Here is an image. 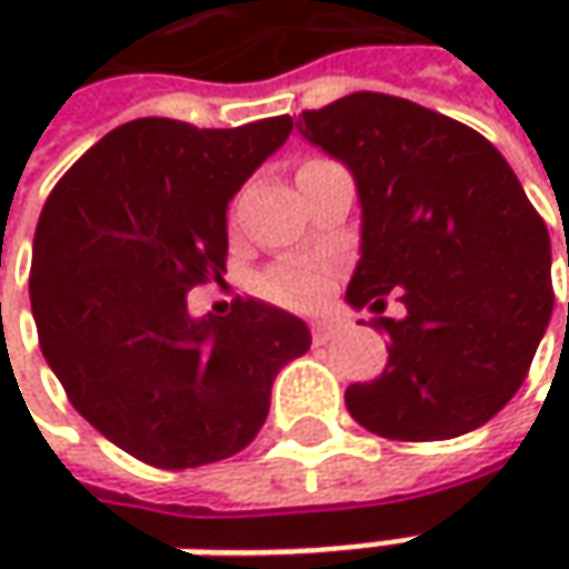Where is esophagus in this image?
<instances>
[{"instance_id":"1","label":"esophagus","mask_w":569,"mask_h":569,"mask_svg":"<svg viewBox=\"0 0 569 569\" xmlns=\"http://www.w3.org/2000/svg\"><path fill=\"white\" fill-rule=\"evenodd\" d=\"M336 332H339V322H332V319H317V322H313V341H317V345H326Z\"/></svg>"}]
</instances>
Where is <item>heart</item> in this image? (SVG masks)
Segmentation results:
<instances>
[{"mask_svg": "<svg viewBox=\"0 0 569 569\" xmlns=\"http://www.w3.org/2000/svg\"><path fill=\"white\" fill-rule=\"evenodd\" d=\"M262 295L291 307V310H310L326 300L329 288H332V266L313 259V256H297V259H284L272 266L262 274Z\"/></svg>", "mask_w": 569, "mask_h": 569, "instance_id": "1", "label": "heart"}]
</instances>
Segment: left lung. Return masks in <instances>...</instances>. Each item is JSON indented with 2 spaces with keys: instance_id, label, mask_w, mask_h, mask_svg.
<instances>
[{
  "instance_id": "8db88e82",
  "label": "left lung",
  "mask_w": 569,
  "mask_h": 569,
  "mask_svg": "<svg viewBox=\"0 0 569 569\" xmlns=\"http://www.w3.org/2000/svg\"><path fill=\"white\" fill-rule=\"evenodd\" d=\"M297 132L355 177L361 259L345 300L389 336L386 370L345 392L351 418L418 443L488 425L555 307L551 237L513 167L469 126L377 91L303 110ZM389 290L402 320L381 317Z\"/></svg>"
}]
</instances>
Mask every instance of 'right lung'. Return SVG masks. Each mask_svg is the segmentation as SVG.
Wrapping results in <instances>:
<instances>
[{
    "label": "right lung",
    "instance_id": "right-lung-1",
    "mask_svg": "<svg viewBox=\"0 0 569 569\" xmlns=\"http://www.w3.org/2000/svg\"><path fill=\"white\" fill-rule=\"evenodd\" d=\"M291 129V117L132 120L84 151L40 211V351L78 415L148 466L240 452L269 418L278 370L310 348L307 322L262 300L189 313V291L228 272V202Z\"/></svg>",
    "mask_w": 569,
    "mask_h": 569
}]
</instances>
